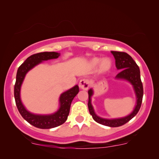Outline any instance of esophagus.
<instances>
[{
  "label": "esophagus",
  "mask_w": 159,
  "mask_h": 159,
  "mask_svg": "<svg viewBox=\"0 0 159 159\" xmlns=\"http://www.w3.org/2000/svg\"><path fill=\"white\" fill-rule=\"evenodd\" d=\"M89 86H90V84H89V80L85 79V78H84V79H81L79 82L80 88H81V89H84V90H87V89H89Z\"/></svg>",
  "instance_id": "34e87169"
}]
</instances>
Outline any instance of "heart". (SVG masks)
Segmentation results:
<instances>
[{
  "mask_svg": "<svg viewBox=\"0 0 159 159\" xmlns=\"http://www.w3.org/2000/svg\"><path fill=\"white\" fill-rule=\"evenodd\" d=\"M89 66L91 67L95 68L98 66V72L100 73H105L108 72L112 67V61L109 58H93L89 62Z\"/></svg>",
  "mask_w": 159,
  "mask_h": 159,
  "instance_id": "b5f03b06",
  "label": "heart"
}]
</instances>
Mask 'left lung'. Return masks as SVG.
I'll return each mask as SVG.
<instances>
[{
    "instance_id": "left-lung-1",
    "label": "left lung",
    "mask_w": 159,
    "mask_h": 159,
    "mask_svg": "<svg viewBox=\"0 0 159 159\" xmlns=\"http://www.w3.org/2000/svg\"><path fill=\"white\" fill-rule=\"evenodd\" d=\"M111 53L113 55L115 60H116V68L118 70H120V72L115 78L119 81H125L132 85L135 95V107L130 113L124 117L116 118L100 117L96 114L94 107L92 104V97L94 95V90L93 88H91L88 90V94H89L88 108L93 119L98 124L110 127H117L127 123L138 113V112L140 110L141 102H142L144 91H143V85L141 81L140 70L133 58L127 53L122 52L111 51Z\"/></svg>"
}]
</instances>
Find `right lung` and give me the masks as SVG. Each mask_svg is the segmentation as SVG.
Masks as SVG:
<instances>
[{
    "instance_id": "add662e5",
    "label": "right lung",
    "mask_w": 159,
    "mask_h": 159,
    "mask_svg": "<svg viewBox=\"0 0 159 159\" xmlns=\"http://www.w3.org/2000/svg\"><path fill=\"white\" fill-rule=\"evenodd\" d=\"M59 53L55 52H43L30 56L19 66L16 75L14 95L15 103L18 110L22 117L34 127L40 129H51L61 125L67 119L70 113L71 103L76 95L79 92L78 85L74 86L68 90H66L60 95L58 99V108L55 112L50 114H36L30 112L25 107L20 98V89L26 74L36 66L43 61L56 59Z\"/></svg>"
}]
</instances>
